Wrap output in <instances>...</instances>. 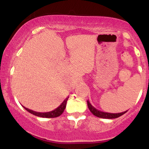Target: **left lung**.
Returning a JSON list of instances; mask_svg holds the SVG:
<instances>
[{
    "label": "left lung",
    "mask_w": 149,
    "mask_h": 149,
    "mask_svg": "<svg viewBox=\"0 0 149 149\" xmlns=\"http://www.w3.org/2000/svg\"><path fill=\"white\" fill-rule=\"evenodd\" d=\"M88 107L90 109V111L91 113L93 114L94 116H97V117L102 118H107V119H113V118H117L120 117L123 114L125 113L127 111H126L122 112V113H107V112H103L97 109L96 108H95L90 103V102L88 100Z\"/></svg>",
    "instance_id": "1"
}]
</instances>
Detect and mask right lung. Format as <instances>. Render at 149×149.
<instances>
[{"instance_id":"add662e5","label":"right lung","mask_w":149,"mask_h":149,"mask_svg":"<svg viewBox=\"0 0 149 149\" xmlns=\"http://www.w3.org/2000/svg\"><path fill=\"white\" fill-rule=\"evenodd\" d=\"M68 99H69V97L67 98H66L64 100V102L61 103L60 105L58 107L57 109H55L54 110L52 111H49V112H45V113H40V112H36V111H34L31 110L29 109H27L24 107H23L27 111H29V113H31V114L33 115H35L36 116H38V117H41V118H56L59 116L61 114L63 113L64 112L65 108H66V102H67Z\"/></svg>"}]
</instances>
